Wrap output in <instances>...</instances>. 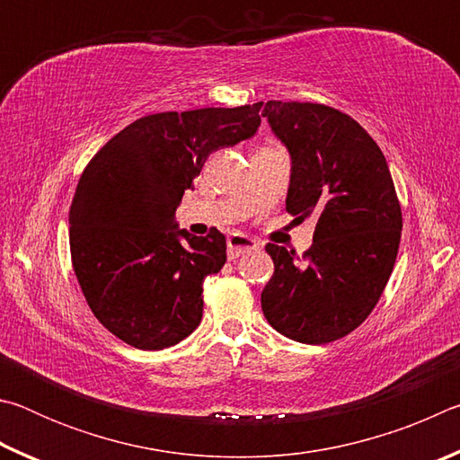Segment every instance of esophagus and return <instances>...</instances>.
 Segmentation results:
<instances>
[{
  "label": "esophagus",
  "instance_id": "1",
  "mask_svg": "<svg viewBox=\"0 0 460 460\" xmlns=\"http://www.w3.org/2000/svg\"><path fill=\"white\" fill-rule=\"evenodd\" d=\"M253 249H260V243L255 239L243 235V233H233V235L227 239L229 260H237L239 255H243L247 252H253Z\"/></svg>",
  "mask_w": 460,
  "mask_h": 460
}]
</instances>
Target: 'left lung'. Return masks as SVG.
<instances>
[{
  "instance_id": "1",
  "label": "left lung",
  "mask_w": 460,
  "mask_h": 460,
  "mask_svg": "<svg viewBox=\"0 0 460 460\" xmlns=\"http://www.w3.org/2000/svg\"><path fill=\"white\" fill-rule=\"evenodd\" d=\"M261 118L292 160L286 211L316 221L302 258L266 245L274 276L261 310L284 337L323 345L355 331L377 305L398 255L402 208L385 155L353 118L296 101H268Z\"/></svg>"
}]
</instances>
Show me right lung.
<instances>
[{"label":"right lung","mask_w":460,"mask_h":460,"mask_svg":"<svg viewBox=\"0 0 460 460\" xmlns=\"http://www.w3.org/2000/svg\"><path fill=\"white\" fill-rule=\"evenodd\" d=\"M261 103L146 115L115 134L81 174L68 239L79 286L109 332L142 351L189 337L202 318V282L227 261L213 229L176 223L184 190L208 155L252 137Z\"/></svg>","instance_id":"obj_1"}]
</instances>
